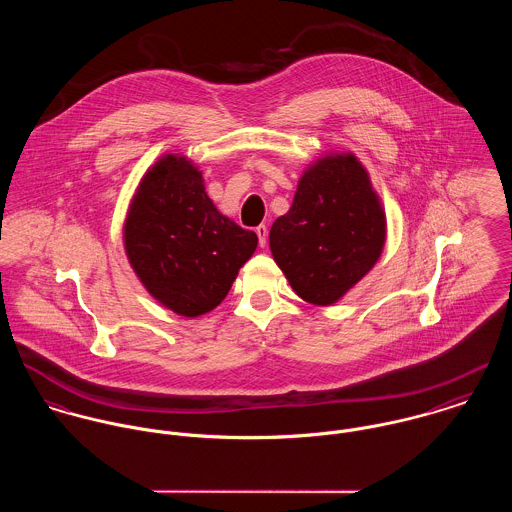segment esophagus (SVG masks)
<instances>
[{"label":"esophagus","instance_id":"1","mask_svg":"<svg viewBox=\"0 0 512 512\" xmlns=\"http://www.w3.org/2000/svg\"><path fill=\"white\" fill-rule=\"evenodd\" d=\"M256 234H258V242H260V246H266V242H268V227H266V225L256 227Z\"/></svg>","mask_w":512,"mask_h":512}]
</instances>
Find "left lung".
Instances as JSON below:
<instances>
[{"mask_svg": "<svg viewBox=\"0 0 512 512\" xmlns=\"http://www.w3.org/2000/svg\"><path fill=\"white\" fill-rule=\"evenodd\" d=\"M385 211L368 170L352 152H330L301 176L293 203L270 231V250L307 303L340 301L379 260Z\"/></svg>", "mask_w": 512, "mask_h": 512, "instance_id": "8db88e82", "label": "left lung"}]
</instances>
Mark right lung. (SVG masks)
<instances>
[{
	"label": "right lung",
	"mask_w": 512,
	"mask_h": 512,
	"mask_svg": "<svg viewBox=\"0 0 512 512\" xmlns=\"http://www.w3.org/2000/svg\"><path fill=\"white\" fill-rule=\"evenodd\" d=\"M123 240L146 291L189 319L221 305L258 246L256 233L217 211L199 168L180 154H164L142 176Z\"/></svg>",
	"instance_id": "add662e5"
}]
</instances>
